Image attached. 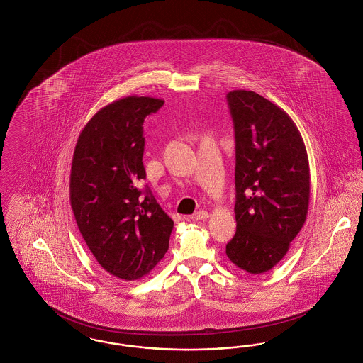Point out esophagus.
Here are the masks:
<instances>
[{"label":"esophagus","instance_id":"34e87169","mask_svg":"<svg viewBox=\"0 0 363 363\" xmlns=\"http://www.w3.org/2000/svg\"><path fill=\"white\" fill-rule=\"evenodd\" d=\"M190 218H191V220H193V222L207 220L208 218H209V213H208L207 211H197V212H194Z\"/></svg>","mask_w":363,"mask_h":363}]
</instances>
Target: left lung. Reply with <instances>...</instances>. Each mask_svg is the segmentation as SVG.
<instances>
[{"mask_svg":"<svg viewBox=\"0 0 363 363\" xmlns=\"http://www.w3.org/2000/svg\"><path fill=\"white\" fill-rule=\"evenodd\" d=\"M227 102L235 132L237 231L225 255L243 271L272 269L305 225L311 170L303 138L290 116L253 91Z\"/></svg>","mask_w":363,"mask_h":363,"instance_id":"obj_1","label":"left lung"}]
</instances>
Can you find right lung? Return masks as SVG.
<instances>
[{"mask_svg":"<svg viewBox=\"0 0 363 363\" xmlns=\"http://www.w3.org/2000/svg\"><path fill=\"white\" fill-rule=\"evenodd\" d=\"M164 104L126 96L102 107L77 138L70 169V206L77 227L101 267L138 280L164 257L172 218L148 188L140 189L147 116Z\"/></svg>","mask_w":363,"mask_h":363,"instance_id":"right-lung-1","label":"right lung"}]
</instances>
